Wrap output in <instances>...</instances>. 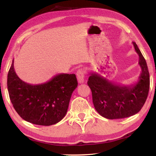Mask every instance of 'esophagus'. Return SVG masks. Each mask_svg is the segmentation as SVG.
<instances>
[{"label":"esophagus","instance_id":"obj_1","mask_svg":"<svg viewBox=\"0 0 156 156\" xmlns=\"http://www.w3.org/2000/svg\"><path fill=\"white\" fill-rule=\"evenodd\" d=\"M84 72L83 69H79L77 72V77L78 82L80 84H83L84 83Z\"/></svg>","mask_w":156,"mask_h":156}]
</instances>
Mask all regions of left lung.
<instances>
[{"mask_svg":"<svg viewBox=\"0 0 156 156\" xmlns=\"http://www.w3.org/2000/svg\"><path fill=\"white\" fill-rule=\"evenodd\" d=\"M139 55L141 72L137 82L122 85L109 81L98 73L91 72L88 85L92 94V101L97 112L107 119H124L136 114L148 97L150 75L146 62L137 45L133 42Z\"/></svg>","mask_w":156,"mask_h":156,"instance_id":"1","label":"left lung"}]
</instances>
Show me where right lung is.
<instances>
[{"label": "right lung", "mask_w": 156, "mask_h": 156, "mask_svg": "<svg viewBox=\"0 0 156 156\" xmlns=\"http://www.w3.org/2000/svg\"><path fill=\"white\" fill-rule=\"evenodd\" d=\"M13 61L8 72L7 86L18 115L36 125L58 123L66 114L71 96L78 85L75 75L60 73L46 83L29 84L17 76Z\"/></svg>", "instance_id": "1"}]
</instances>
